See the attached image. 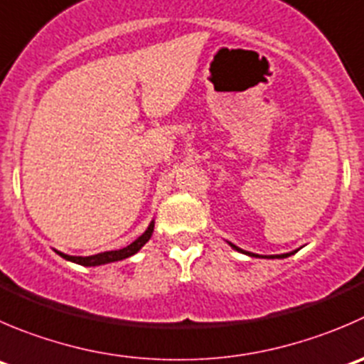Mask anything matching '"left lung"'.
Returning <instances> with one entry per match:
<instances>
[{"mask_svg":"<svg viewBox=\"0 0 364 364\" xmlns=\"http://www.w3.org/2000/svg\"><path fill=\"white\" fill-rule=\"evenodd\" d=\"M228 243H229V245L232 247V249H235V250H238V252H243V254H247V256H256V257H270V259H274V257H288V256H291V254H294V252H287V254H276V256H259V254L247 252V250H243V249H240V247L232 245L231 242H228Z\"/></svg>","mask_w":364,"mask_h":364,"instance_id":"obj_1","label":"left lung"}]
</instances>
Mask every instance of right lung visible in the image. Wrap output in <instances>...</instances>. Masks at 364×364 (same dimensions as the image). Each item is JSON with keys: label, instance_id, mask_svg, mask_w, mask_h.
<instances>
[{"label": "right lung", "instance_id": "obj_1", "mask_svg": "<svg viewBox=\"0 0 364 364\" xmlns=\"http://www.w3.org/2000/svg\"><path fill=\"white\" fill-rule=\"evenodd\" d=\"M153 231H154V220L151 222L149 228H147L146 231H144L142 235L135 240V242H132L128 247H124V249L107 250V252L94 254V256H69V254L58 252V250H56V252H58L63 259L73 261V263H77V264H83V267H97V264L114 263V261L126 259V257H129V256H133V254L139 252V250L142 249L147 242H149V238L153 236Z\"/></svg>", "mask_w": 364, "mask_h": 364}]
</instances>
